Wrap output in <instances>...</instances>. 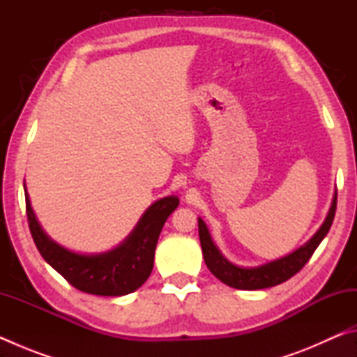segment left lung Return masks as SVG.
<instances>
[{
    "instance_id": "obj_1",
    "label": "left lung",
    "mask_w": 357,
    "mask_h": 357,
    "mask_svg": "<svg viewBox=\"0 0 357 357\" xmlns=\"http://www.w3.org/2000/svg\"><path fill=\"white\" fill-rule=\"evenodd\" d=\"M337 209V190L332 198V204L329 213L326 215L323 225L319 227L318 231L307 241L304 245H301L298 250L289 253L287 257H282L274 261H269L257 268H241V266L233 264L231 261L222 255L219 247L214 244L206 223L198 217V234H200V243L203 250V258L206 263L208 269L213 273L217 279L225 283V285L236 288V289H263L279 285V283L291 279L294 274L304 268L305 263L309 261L313 252L317 250L319 243L328 234L329 228L334 220Z\"/></svg>"
}]
</instances>
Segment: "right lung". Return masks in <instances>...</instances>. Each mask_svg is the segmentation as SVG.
<instances>
[{"instance_id": "obj_1", "label": "right lung", "mask_w": 357, "mask_h": 357, "mask_svg": "<svg viewBox=\"0 0 357 357\" xmlns=\"http://www.w3.org/2000/svg\"><path fill=\"white\" fill-rule=\"evenodd\" d=\"M25 198L29 231L42 258L72 287L96 296L129 294L148 280L162 227L179 204L176 195L160 198L144 211L132 233L118 247L88 255L66 249L48 236L31 208L26 185Z\"/></svg>"}]
</instances>
